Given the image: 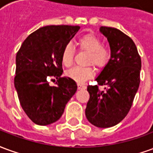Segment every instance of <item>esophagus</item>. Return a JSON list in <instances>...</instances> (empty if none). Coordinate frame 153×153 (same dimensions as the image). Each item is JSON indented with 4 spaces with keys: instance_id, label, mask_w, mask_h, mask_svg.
Here are the masks:
<instances>
[{
    "instance_id": "esophagus-1",
    "label": "esophagus",
    "mask_w": 153,
    "mask_h": 153,
    "mask_svg": "<svg viewBox=\"0 0 153 153\" xmlns=\"http://www.w3.org/2000/svg\"><path fill=\"white\" fill-rule=\"evenodd\" d=\"M78 89H85L86 88V86L83 84V83H78Z\"/></svg>"
}]
</instances>
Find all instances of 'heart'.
Segmentation results:
<instances>
[{
    "mask_svg": "<svg viewBox=\"0 0 153 153\" xmlns=\"http://www.w3.org/2000/svg\"><path fill=\"white\" fill-rule=\"evenodd\" d=\"M79 50L86 51L88 52L87 64H93L94 66L100 70L104 69L109 63L111 59V51L107 47L102 45L99 37L93 33H85L80 36L76 42ZM75 50L71 43L66 44L61 54L62 63L65 66H70L74 61ZM95 70L92 65L82 67L74 66L67 70L68 76L77 82L82 83L94 75Z\"/></svg>",
    "mask_w": 153,
    "mask_h": 153,
    "instance_id": "obj_1",
    "label": "heart"
}]
</instances>
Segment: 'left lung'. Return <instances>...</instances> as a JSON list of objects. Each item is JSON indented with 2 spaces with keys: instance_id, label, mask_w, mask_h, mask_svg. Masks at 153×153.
<instances>
[{
  "instance_id": "obj_1",
  "label": "left lung",
  "mask_w": 153,
  "mask_h": 153,
  "mask_svg": "<svg viewBox=\"0 0 153 153\" xmlns=\"http://www.w3.org/2000/svg\"><path fill=\"white\" fill-rule=\"evenodd\" d=\"M109 42L111 56L97 85H88L89 100L85 110L88 121L99 128L117 125L131 108L140 83L141 57L134 41L117 28H100ZM99 86H106L100 91Z\"/></svg>"
}]
</instances>
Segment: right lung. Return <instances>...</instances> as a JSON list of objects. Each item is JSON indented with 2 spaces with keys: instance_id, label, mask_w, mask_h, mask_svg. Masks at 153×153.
<instances>
[{
  "instance_id": "add662e5",
  "label": "right lung",
  "mask_w": 153,
  "mask_h": 153,
  "mask_svg": "<svg viewBox=\"0 0 153 153\" xmlns=\"http://www.w3.org/2000/svg\"><path fill=\"white\" fill-rule=\"evenodd\" d=\"M79 26L49 25L28 35L16 55L15 86L26 115L38 125L58 120L77 91L75 82L61 77V54ZM57 79L55 85L50 81Z\"/></svg>"
}]
</instances>
